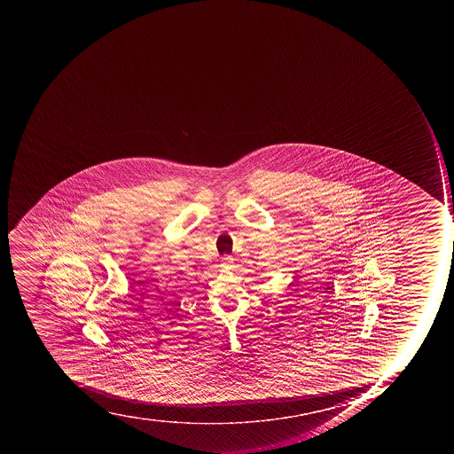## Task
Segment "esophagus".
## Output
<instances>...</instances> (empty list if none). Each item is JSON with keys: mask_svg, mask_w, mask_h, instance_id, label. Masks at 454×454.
I'll use <instances>...</instances> for the list:
<instances>
[{"mask_svg": "<svg viewBox=\"0 0 454 454\" xmlns=\"http://www.w3.org/2000/svg\"><path fill=\"white\" fill-rule=\"evenodd\" d=\"M232 261H234V258L225 255V257L222 258V267L229 270V268L232 267Z\"/></svg>", "mask_w": 454, "mask_h": 454, "instance_id": "obj_1", "label": "esophagus"}]
</instances>
